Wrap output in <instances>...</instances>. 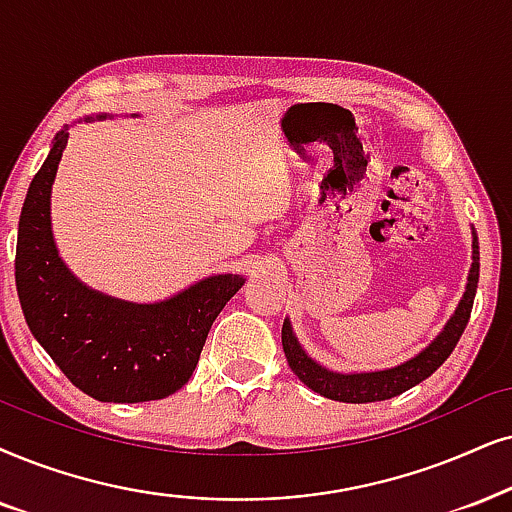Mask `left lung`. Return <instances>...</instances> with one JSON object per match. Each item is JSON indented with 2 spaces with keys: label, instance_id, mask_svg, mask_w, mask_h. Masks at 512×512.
Instances as JSON below:
<instances>
[{
  "label": "left lung",
  "instance_id": "left-lung-1",
  "mask_svg": "<svg viewBox=\"0 0 512 512\" xmlns=\"http://www.w3.org/2000/svg\"><path fill=\"white\" fill-rule=\"evenodd\" d=\"M477 281H480V245H477V234L472 231V264L468 274V286H465L463 300L458 302L454 316L444 326V331L430 342L423 352L416 357L404 361V364L385 368V371H371V373H335L323 368L321 364L309 357L307 352L297 342L290 321H283L281 342L283 352H286L288 366L293 368V373L302 380L309 390L319 392L321 397L335 399V401H347V404H368V401H383L392 399L397 394L411 390L413 385L423 383L425 378H430L439 366L449 359V354L454 352L456 342L461 340V335L468 326L472 302H475L477 293Z\"/></svg>",
  "mask_w": 512,
  "mask_h": 512
}]
</instances>
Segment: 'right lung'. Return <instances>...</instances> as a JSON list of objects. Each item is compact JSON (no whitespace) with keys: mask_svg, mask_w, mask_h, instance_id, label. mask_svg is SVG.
Masks as SVG:
<instances>
[{"mask_svg":"<svg viewBox=\"0 0 512 512\" xmlns=\"http://www.w3.org/2000/svg\"><path fill=\"white\" fill-rule=\"evenodd\" d=\"M66 144L68 132L61 129L18 222L16 290L25 321L54 364L89 397L115 404L170 397L189 383L212 321L245 278H203L155 304L115 300L77 281L58 257L49 210Z\"/></svg>","mask_w":512,"mask_h":512,"instance_id":"obj_1","label":"right lung"}]
</instances>
